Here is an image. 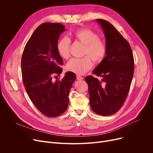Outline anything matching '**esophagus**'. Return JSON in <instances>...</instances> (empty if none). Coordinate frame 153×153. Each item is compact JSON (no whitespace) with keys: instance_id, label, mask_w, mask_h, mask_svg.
Segmentation results:
<instances>
[{"instance_id":"esophagus-1","label":"esophagus","mask_w":153,"mask_h":153,"mask_svg":"<svg viewBox=\"0 0 153 153\" xmlns=\"http://www.w3.org/2000/svg\"><path fill=\"white\" fill-rule=\"evenodd\" d=\"M76 77H77V79L78 80H82L83 79V77H81V76H79V75H77Z\"/></svg>"}]
</instances>
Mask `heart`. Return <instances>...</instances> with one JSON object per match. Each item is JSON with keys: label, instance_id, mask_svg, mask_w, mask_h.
I'll return each instance as SVG.
<instances>
[{"label": "heart", "instance_id": "heart-1", "mask_svg": "<svg viewBox=\"0 0 153 153\" xmlns=\"http://www.w3.org/2000/svg\"><path fill=\"white\" fill-rule=\"evenodd\" d=\"M74 38L84 45V55L80 58L71 59L66 65L68 71L76 74L82 75L92 68V60L100 63L104 59L107 52V47L103 40L99 39L98 35L89 29H79L73 34ZM71 41L67 37L60 39L57 43L56 48L59 55L63 58L69 56Z\"/></svg>", "mask_w": 153, "mask_h": 153}]
</instances>
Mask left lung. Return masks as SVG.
<instances>
[{"instance_id": "8db88e82", "label": "left lung", "mask_w": 153, "mask_h": 153, "mask_svg": "<svg viewBox=\"0 0 153 153\" xmlns=\"http://www.w3.org/2000/svg\"><path fill=\"white\" fill-rule=\"evenodd\" d=\"M96 21L103 29L107 52L104 59L85 78L88 85L91 109L101 116L116 113L127 98L134 72V59L128 42L108 22Z\"/></svg>"}]
</instances>
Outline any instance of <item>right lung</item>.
Wrapping results in <instances>:
<instances>
[{"label":"right lung","instance_id":"1","mask_svg":"<svg viewBox=\"0 0 153 153\" xmlns=\"http://www.w3.org/2000/svg\"><path fill=\"white\" fill-rule=\"evenodd\" d=\"M65 30L60 23L40 25L27 41L22 58V73L26 92L33 103L47 117L62 114L69 104V93L76 77L67 72L62 80L53 76L62 73L63 59L56 45ZM57 77V76H56Z\"/></svg>","mask_w":153,"mask_h":153}]
</instances>
